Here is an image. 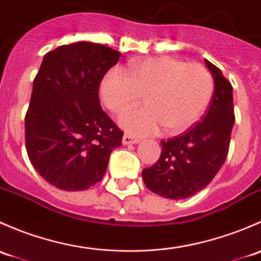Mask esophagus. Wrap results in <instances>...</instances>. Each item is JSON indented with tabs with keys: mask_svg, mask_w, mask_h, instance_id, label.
Instances as JSON below:
<instances>
[{
	"mask_svg": "<svg viewBox=\"0 0 261 261\" xmlns=\"http://www.w3.org/2000/svg\"><path fill=\"white\" fill-rule=\"evenodd\" d=\"M122 142L123 144H136L139 142V138H137V137L134 136H130V134H124V136H123Z\"/></svg>",
	"mask_w": 261,
	"mask_h": 261,
	"instance_id": "esophagus-1",
	"label": "esophagus"
}]
</instances>
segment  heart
Returning a JSON list of instances; mask_svg holds the SVG:
<instances>
[{"label":"heart","instance_id":"heart-1","mask_svg":"<svg viewBox=\"0 0 261 261\" xmlns=\"http://www.w3.org/2000/svg\"><path fill=\"white\" fill-rule=\"evenodd\" d=\"M212 76L200 64H186L166 56L130 61L128 72L114 68L103 77L100 96L109 111L120 114L144 94L146 107L127 112L120 124L139 136L181 133L195 124L212 95Z\"/></svg>","mask_w":261,"mask_h":261}]
</instances>
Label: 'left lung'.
Wrapping results in <instances>:
<instances>
[{
	"label": "left lung",
	"mask_w": 261,
	"mask_h": 261,
	"mask_svg": "<svg viewBox=\"0 0 261 261\" xmlns=\"http://www.w3.org/2000/svg\"><path fill=\"white\" fill-rule=\"evenodd\" d=\"M215 83L214 95L201 122L178 137L162 141L161 157L142 171L147 189L181 200L205 189L226 161L235 123L232 87L221 70L205 59Z\"/></svg>",
	"instance_id": "1"
}]
</instances>
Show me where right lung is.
<instances>
[{"label": "right lung", "instance_id": "1", "mask_svg": "<svg viewBox=\"0 0 261 261\" xmlns=\"http://www.w3.org/2000/svg\"><path fill=\"white\" fill-rule=\"evenodd\" d=\"M106 45L79 41L44 56L25 117L30 162L49 184L83 191L106 174L123 132L101 109L99 85L119 61Z\"/></svg>", "mask_w": 261, "mask_h": 261}]
</instances>
